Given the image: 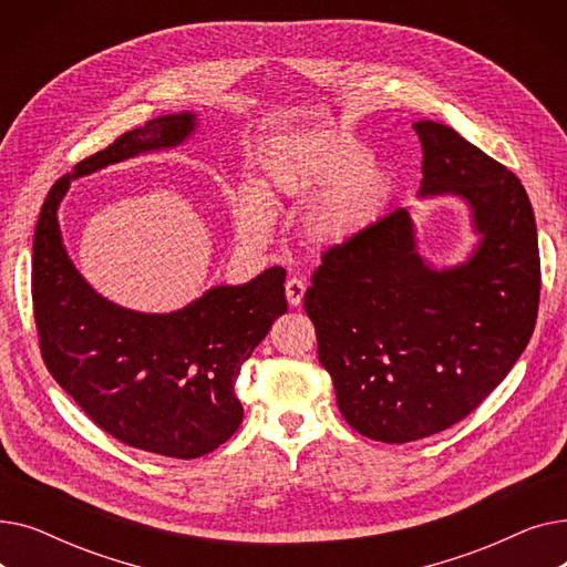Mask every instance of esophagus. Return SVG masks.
Masks as SVG:
<instances>
[{
  "label": "esophagus",
  "instance_id": "1",
  "mask_svg": "<svg viewBox=\"0 0 567 567\" xmlns=\"http://www.w3.org/2000/svg\"><path fill=\"white\" fill-rule=\"evenodd\" d=\"M285 293H287V301H289L291 308L301 306L303 293H306V282H303L301 278H289V280L285 282Z\"/></svg>",
  "mask_w": 567,
  "mask_h": 567
}]
</instances>
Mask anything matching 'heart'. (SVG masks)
Returning <instances> with one entry per match:
<instances>
[{"label": "heart", "instance_id": "heart-1", "mask_svg": "<svg viewBox=\"0 0 567 567\" xmlns=\"http://www.w3.org/2000/svg\"><path fill=\"white\" fill-rule=\"evenodd\" d=\"M261 188L244 186L231 202L244 238L261 241L271 229V206L308 202L310 236L323 246H344L372 229L389 208L395 178L368 156V148L338 131H303L278 140L261 158Z\"/></svg>", "mask_w": 567, "mask_h": 567}]
</instances>
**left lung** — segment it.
<instances>
[{
	"label": "left lung",
	"mask_w": 567,
	"mask_h": 567,
	"mask_svg": "<svg viewBox=\"0 0 567 567\" xmlns=\"http://www.w3.org/2000/svg\"><path fill=\"white\" fill-rule=\"evenodd\" d=\"M413 131L423 144L419 195L462 197L478 246L434 268L409 208H398L326 250L306 291L340 413L383 443L466 419L517 363L540 301L538 229L519 178L451 126L423 118Z\"/></svg>",
	"instance_id": "8db88e82"
}]
</instances>
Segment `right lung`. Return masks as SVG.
I'll return each mask as SVG.
<instances>
[{"label": "right lung", "instance_id": "obj_1", "mask_svg": "<svg viewBox=\"0 0 567 567\" xmlns=\"http://www.w3.org/2000/svg\"><path fill=\"white\" fill-rule=\"evenodd\" d=\"M193 112L165 114L84 158L50 188L34 231L32 299L43 361L103 432L176 460L216 451L244 421L241 365L287 312L285 268L218 285L167 315L116 306L73 266L56 212L73 178L186 142Z\"/></svg>", "mask_w": 567, "mask_h": 567}]
</instances>
